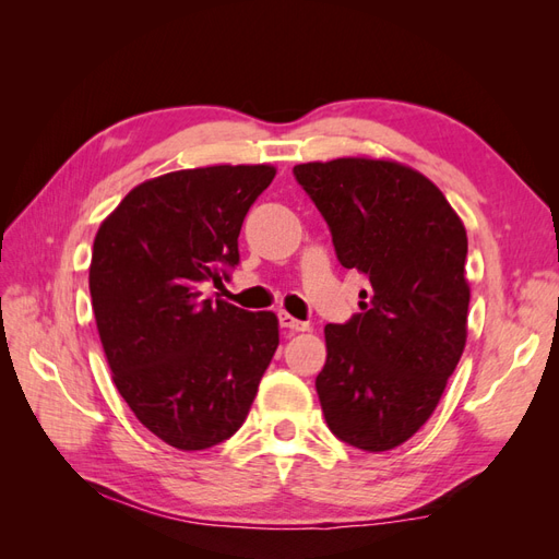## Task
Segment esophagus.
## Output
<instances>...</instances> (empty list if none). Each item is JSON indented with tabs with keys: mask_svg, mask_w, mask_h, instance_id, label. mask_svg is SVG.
Returning a JSON list of instances; mask_svg holds the SVG:
<instances>
[{
	"mask_svg": "<svg viewBox=\"0 0 559 559\" xmlns=\"http://www.w3.org/2000/svg\"><path fill=\"white\" fill-rule=\"evenodd\" d=\"M280 326L286 331H310L308 321H300V319L292 317L289 312H280Z\"/></svg>",
	"mask_w": 559,
	"mask_h": 559,
	"instance_id": "34e87169",
	"label": "esophagus"
}]
</instances>
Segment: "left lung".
I'll return each instance as SVG.
<instances>
[{"label": "left lung", "mask_w": 559, "mask_h": 559, "mask_svg": "<svg viewBox=\"0 0 559 559\" xmlns=\"http://www.w3.org/2000/svg\"><path fill=\"white\" fill-rule=\"evenodd\" d=\"M294 177L337 261L370 284L357 314L324 329L321 411L343 443L392 450L431 417L464 352L466 230L425 175L392 160L306 163Z\"/></svg>", "instance_id": "1"}]
</instances>
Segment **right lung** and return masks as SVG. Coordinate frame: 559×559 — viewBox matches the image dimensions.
Listing matches in <instances>:
<instances>
[{
    "label": "right lung",
    "mask_w": 559,
    "mask_h": 559,
    "mask_svg": "<svg viewBox=\"0 0 559 559\" xmlns=\"http://www.w3.org/2000/svg\"><path fill=\"white\" fill-rule=\"evenodd\" d=\"M273 177L270 165L163 175L95 235L91 298L116 389L173 448L205 450L238 431L280 345L273 312L202 294L240 263L242 222Z\"/></svg>",
    "instance_id": "obj_1"
}]
</instances>
